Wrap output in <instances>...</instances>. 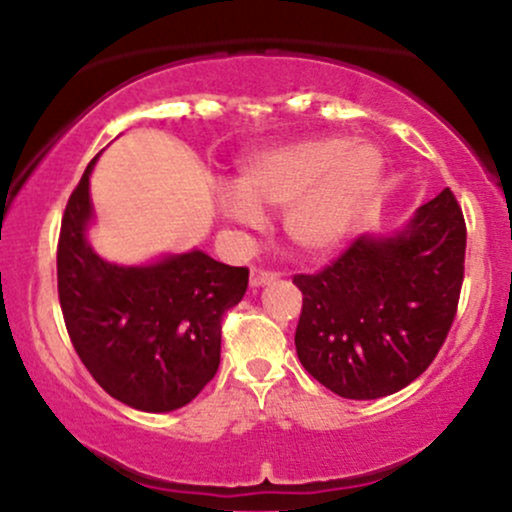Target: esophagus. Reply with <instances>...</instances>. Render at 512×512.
Instances as JSON below:
<instances>
[{
	"label": "esophagus",
	"mask_w": 512,
	"mask_h": 512,
	"mask_svg": "<svg viewBox=\"0 0 512 512\" xmlns=\"http://www.w3.org/2000/svg\"><path fill=\"white\" fill-rule=\"evenodd\" d=\"M279 272H274V269H267V267H252L250 269V284L252 286H262V284H269V281H274Z\"/></svg>",
	"instance_id": "obj_1"
}]
</instances>
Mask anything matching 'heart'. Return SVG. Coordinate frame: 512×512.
<instances>
[{
  "instance_id": "b5f03b06",
  "label": "heart",
  "mask_w": 512,
  "mask_h": 512,
  "mask_svg": "<svg viewBox=\"0 0 512 512\" xmlns=\"http://www.w3.org/2000/svg\"><path fill=\"white\" fill-rule=\"evenodd\" d=\"M383 175V154L346 137H308L245 163L238 192L223 199L231 219L260 223V211L286 209L284 228L298 248L327 252L351 231Z\"/></svg>"
}]
</instances>
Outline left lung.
<instances>
[{
    "label": "left lung",
    "instance_id": "left-lung-1",
    "mask_svg": "<svg viewBox=\"0 0 512 512\" xmlns=\"http://www.w3.org/2000/svg\"><path fill=\"white\" fill-rule=\"evenodd\" d=\"M467 226L450 187L402 233L361 236L303 293L296 351L320 385L344 399H378L419 378L445 344L460 303Z\"/></svg>",
    "mask_w": 512,
    "mask_h": 512
}]
</instances>
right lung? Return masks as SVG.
<instances>
[{
  "label": "right lung",
  "instance_id": "obj_1",
  "mask_svg": "<svg viewBox=\"0 0 512 512\" xmlns=\"http://www.w3.org/2000/svg\"><path fill=\"white\" fill-rule=\"evenodd\" d=\"M69 197L57 240V293L76 354L110 397L139 411H173L219 370L223 313L248 289V267L202 250L149 267L105 262L86 243L88 175Z\"/></svg>",
  "mask_w": 512,
  "mask_h": 512
}]
</instances>
